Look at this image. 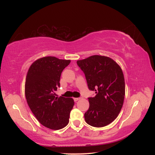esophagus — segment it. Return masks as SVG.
Returning <instances> with one entry per match:
<instances>
[{"label": "esophagus", "mask_w": 155, "mask_h": 155, "mask_svg": "<svg viewBox=\"0 0 155 155\" xmlns=\"http://www.w3.org/2000/svg\"><path fill=\"white\" fill-rule=\"evenodd\" d=\"M80 99H81V98H74V101H78V100H80Z\"/></svg>", "instance_id": "1"}]
</instances>
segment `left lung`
<instances>
[{
	"label": "left lung",
	"instance_id": "8db88e82",
	"mask_svg": "<svg viewBox=\"0 0 155 155\" xmlns=\"http://www.w3.org/2000/svg\"><path fill=\"white\" fill-rule=\"evenodd\" d=\"M85 74L89 90L96 95L88 98L90 107L85 113V122L94 127H103L116 118L124 103L125 83L122 70L108 57L93 55L78 60Z\"/></svg>",
	"mask_w": 155,
	"mask_h": 155
}]
</instances>
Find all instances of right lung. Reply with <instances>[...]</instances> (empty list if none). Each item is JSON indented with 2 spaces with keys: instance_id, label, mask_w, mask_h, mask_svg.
<instances>
[{
  "instance_id": "add662e5",
  "label": "right lung",
  "mask_w": 155,
  "mask_h": 155,
  "mask_svg": "<svg viewBox=\"0 0 155 155\" xmlns=\"http://www.w3.org/2000/svg\"><path fill=\"white\" fill-rule=\"evenodd\" d=\"M70 60L44 57L34 61L28 70L25 81V96L37 120L52 130L64 128L69 122L74 104L71 98L56 97L60 77Z\"/></svg>"
}]
</instances>
